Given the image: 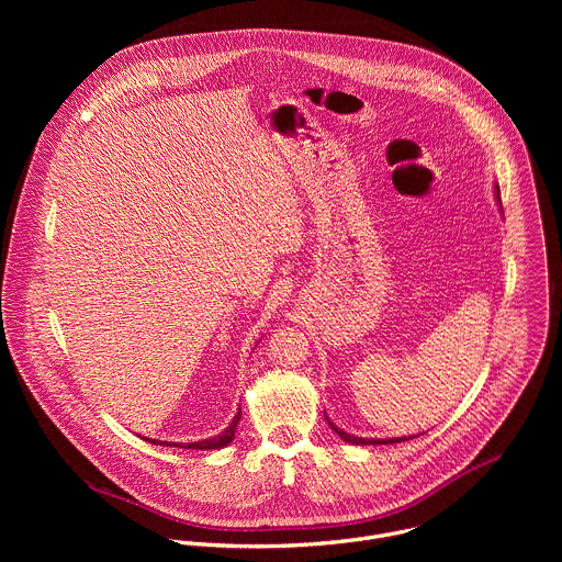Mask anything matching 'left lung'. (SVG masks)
<instances>
[{"instance_id": "1", "label": "left lung", "mask_w": 562, "mask_h": 562, "mask_svg": "<svg viewBox=\"0 0 562 562\" xmlns=\"http://www.w3.org/2000/svg\"><path fill=\"white\" fill-rule=\"evenodd\" d=\"M496 198H498V202H501V189H498V184H496ZM329 420V418H327ZM329 425H331V429L342 438V440H347V442H351V445H393V442H403V440H407V438H389V440H375V438H356V436H349L347 431H342V429H338L331 420H329Z\"/></svg>"}]
</instances>
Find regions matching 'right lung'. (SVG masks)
Instances as JSON below:
<instances>
[{"mask_svg": "<svg viewBox=\"0 0 562 562\" xmlns=\"http://www.w3.org/2000/svg\"><path fill=\"white\" fill-rule=\"evenodd\" d=\"M237 423H239V412L235 414V418L231 420V425L220 434V436H213V438H209V440H200V442H155V440H150V438H144V440H148V442H153V445H165V447H180V449H222V447H226L233 438H235V427H237Z\"/></svg>", "mask_w": 562, "mask_h": 562, "instance_id": "right-lung-1", "label": "right lung"}]
</instances>
